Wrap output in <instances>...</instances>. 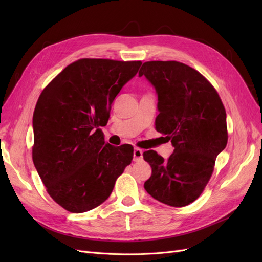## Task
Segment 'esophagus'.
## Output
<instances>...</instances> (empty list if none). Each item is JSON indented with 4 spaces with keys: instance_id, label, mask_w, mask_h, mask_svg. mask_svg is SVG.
I'll return each mask as SVG.
<instances>
[{
    "instance_id": "obj_1",
    "label": "esophagus",
    "mask_w": 262,
    "mask_h": 262,
    "mask_svg": "<svg viewBox=\"0 0 262 262\" xmlns=\"http://www.w3.org/2000/svg\"><path fill=\"white\" fill-rule=\"evenodd\" d=\"M142 157H143V150L140 149V148H134V150H133V161L139 162V161L142 160Z\"/></svg>"
}]
</instances>
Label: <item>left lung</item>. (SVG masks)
Listing matches in <instances>:
<instances>
[{
  "label": "left lung",
  "mask_w": 262,
  "mask_h": 262,
  "mask_svg": "<svg viewBox=\"0 0 262 262\" xmlns=\"http://www.w3.org/2000/svg\"><path fill=\"white\" fill-rule=\"evenodd\" d=\"M143 75L157 94L155 129L173 146L167 160L153 149L143 153L152 168L144 188L157 201L185 207L200 196L227 144L225 108L207 78L184 63L145 62Z\"/></svg>",
  "instance_id": "8db88e82"
}]
</instances>
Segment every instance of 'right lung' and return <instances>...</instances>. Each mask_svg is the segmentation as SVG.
Segmentation results:
<instances>
[{
  "label": "right lung",
  "instance_id": "right-lung-1",
  "mask_svg": "<svg viewBox=\"0 0 262 262\" xmlns=\"http://www.w3.org/2000/svg\"><path fill=\"white\" fill-rule=\"evenodd\" d=\"M141 61L81 59L68 66L39 96L33 117V161L47 191L62 208L83 213L112 194L133 158L130 144H106L116 96Z\"/></svg>",
  "mask_w": 262,
  "mask_h": 262
}]
</instances>
